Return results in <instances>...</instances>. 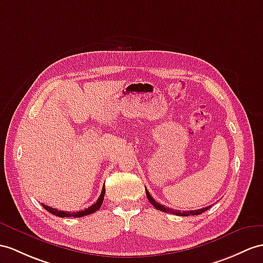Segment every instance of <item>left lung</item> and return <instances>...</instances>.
Listing matches in <instances>:
<instances>
[{"label":"left lung","mask_w":263,"mask_h":263,"mask_svg":"<svg viewBox=\"0 0 263 263\" xmlns=\"http://www.w3.org/2000/svg\"><path fill=\"white\" fill-rule=\"evenodd\" d=\"M145 191H146L147 198H148V201L151 202V204H153L154 208H156L157 210L162 211V212H165V213H171V214H175V215H180V216L198 215V214H202L203 212H205V211H208L211 208V205H210V206L203 208V209H200V210H195V211H177V210H173V209H170V208H165L164 205H162V204H159L158 202H156L155 200H154L153 196L149 194V192L147 191L146 187H145Z\"/></svg>","instance_id":"obj_1"}]
</instances>
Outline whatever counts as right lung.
I'll list each match as a JSON object with an SVG mask.
<instances>
[{
	"label": "right lung",
	"instance_id": "right-lung-1",
	"mask_svg": "<svg viewBox=\"0 0 263 263\" xmlns=\"http://www.w3.org/2000/svg\"><path fill=\"white\" fill-rule=\"evenodd\" d=\"M105 189H102L101 191V194L100 196L98 197L97 202H96L95 204H92L91 206H89L88 209H85L83 211H78V212H74V213H71V212H65V211H59L57 209H53V208H50L48 205H44V204H42V206L46 209L48 212L52 213L53 215H57V216H60V217H81V216H85V215H89L91 213H95L96 211H98L99 208L101 206L102 202H104V196H105Z\"/></svg>",
	"mask_w": 263,
	"mask_h": 263
}]
</instances>
